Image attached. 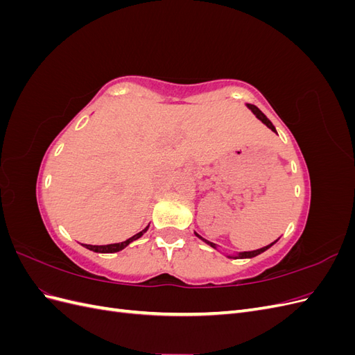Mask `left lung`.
Wrapping results in <instances>:
<instances>
[{"label": "left lung", "instance_id": "obj_1", "mask_svg": "<svg viewBox=\"0 0 355 355\" xmlns=\"http://www.w3.org/2000/svg\"><path fill=\"white\" fill-rule=\"evenodd\" d=\"M245 106H247V108H249V110H252V112L257 116V118H259V120L268 127V128H271V130L274 132V133H277V130H275V127H274V124L270 121V120H268V118H266V115L259 110V108H257V106H254V105H252V103H245ZM196 235H197V237L200 239V240H202L204 243H206V244H209L210 247H213V249H216V250H219L218 249V245L216 244H214V243H211V241H207L206 239H202L201 237V235H198L197 232H194ZM277 243V240L274 241V243H271V244H268V245H265V247H262V249H257V250H252V252H239V253H235V254H228V253H223L225 256H227V257H230V259H250V257H254V256H257V254H261V253H263L265 250H268V249H270V247L271 245H274Z\"/></svg>", "mask_w": 355, "mask_h": 355}]
</instances>
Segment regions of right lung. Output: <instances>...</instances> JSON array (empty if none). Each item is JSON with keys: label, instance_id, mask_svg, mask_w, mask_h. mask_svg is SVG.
<instances>
[{"label": "right lung", "instance_id": "add662e5", "mask_svg": "<svg viewBox=\"0 0 355 355\" xmlns=\"http://www.w3.org/2000/svg\"><path fill=\"white\" fill-rule=\"evenodd\" d=\"M148 228H149V225H148V227H146L145 230H142L141 232L135 234L133 237L127 239L125 241H121V243H112V244H105V245H92V244H83V245L85 247V249H89V250L96 252V253H115V252H120V250L125 249V247H127L128 244H130V243H133L135 240L141 239L142 235L148 231Z\"/></svg>", "mask_w": 355, "mask_h": 355}]
</instances>
